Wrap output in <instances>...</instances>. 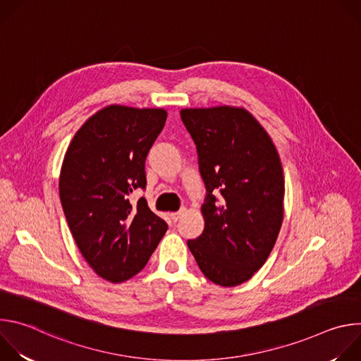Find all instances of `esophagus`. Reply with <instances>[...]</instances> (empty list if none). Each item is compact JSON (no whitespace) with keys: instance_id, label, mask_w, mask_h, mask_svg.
Segmentation results:
<instances>
[{"instance_id":"esophagus-1","label":"esophagus","mask_w":361,"mask_h":361,"mask_svg":"<svg viewBox=\"0 0 361 361\" xmlns=\"http://www.w3.org/2000/svg\"><path fill=\"white\" fill-rule=\"evenodd\" d=\"M183 214H184V212H183V210H180V212H177V213H171V214H170V217H171V220H173L174 223H177V221L183 217Z\"/></svg>"}]
</instances>
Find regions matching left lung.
Masks as SVG:
<instances>
[{
    "label": "left lung",
    "instance_id": "8db88e82",
    "mask_svg": "<svg viewBox=\"0 0 361 361\" xmlns=\"http://www.w3.org/2000/svg\"><path fill=\"white\" fill-rule=\"evenodd\" d=\"M180 116L197 147L207 190L201 205L204 231L187 245L205 277L234 287L263 267L281 228L279 152L244 109H184Z\"/></svg>",
    "mask_w": 361,
    "mask_h": 361
}]
</instances>
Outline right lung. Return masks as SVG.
<instances>
[{"mask_svg":"<svg viewBox=\"0 0 361 361\" xmlns=\"http://www.w3.org/2000/svg\"><path fill=\"white\" fill-rule=\"evenodd\" d=\"M167 120L161 109L109 106L74 135L63 161L60 198L71 234L90 267L121 283L140 273L169 226L144 197L145 159Z\"/></svg>","mask_w":361,"mask_h":361,"instance_id":"1","label":"right lung"}]
</instances>
